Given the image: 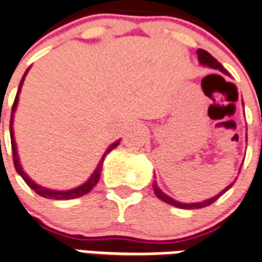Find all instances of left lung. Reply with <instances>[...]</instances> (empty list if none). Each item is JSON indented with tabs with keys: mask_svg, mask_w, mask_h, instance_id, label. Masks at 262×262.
I'll list each match as a JSON object with an SVG mask.
<instances>
[{
	"mask_svg": "<svg viewBox=\"0 0 262 262\" xmlns=\"http://www.w3.org/2000/svg\"><path fill=\"white\" fill-rule=\"evenodd\" d=\"M196 54H198V60H200V62H201L202 66H207V67H209V68H213V70H219L221 72H223V74H226V75H228V71L225 70L222 64H221V62H217L216 58H213V57H212V55L208 53V51L202 50V49H198V50H196ZM232 186H233V183L230 184V186L226 187L223 191L219 192L217 195L212 196V198H209V200H207V201L194 202V204H183V202L176 201V200L170 198L169 195H166L165 192H162V190H159V187H158V184H156V181H154V184H152L155 194H156V196H158L159 200L167 202V204H170V205H173V207L183 208V209H200V208L208 207V205H211V204H213V202L216 201L219 196L223 195V194L228 191L229 188H230Z\"/></svg>",
	"mask_w": 262,
	"mask_h": 262,
	"instance_id": "8db88e82",
	"label": "left lung"
}]
</instances>
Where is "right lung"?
I'll list each match as a JSON object with an SVG mask.
<instances>
[{
	"instance_id": "1",
	"label": "right lung",
	"mask_w": 262,
	"mask_h": 262,
	"mask_svg": "<svg viewBox=\"0 0 262 262\" xmlns=\"http://www.w3.org/2000/svg\"><path fill=\"white\" fill-rule=\"evenodd\" d=\"M28 74V71L25 72L24 78L20 79V83H19V89L18 93H16V97H15V102L12 104V114H11V124H9V133H11V145H12V158H13V165H15V169L18 171L20 177L24 179L25 183L28 184V186L33 190L36 194H39V195L45 196V198H50V200H74V198H78V196H82L88 194V192L91 191L93 187L96 186V183L100 179V173H102V167H103V160L104 158L107 156L108 152H112L118 144H120V141H116L114 144H112L107 148V150L103 154L102 159L99 162V165L93 171V174L91 176V179L86 181V183H83L82 186L76 187V188H72V190H68V191H54V190H49V188H45V187L39 186V184H36L33 180H30V177L22 169V166L19 163V158H18V152H16V144H15V138H13V128H12V123H13V112L16 110V106H18V100H19V93H20V88L24 85L25 81V76Z\"/></svg>"
}]
</instances>
